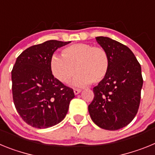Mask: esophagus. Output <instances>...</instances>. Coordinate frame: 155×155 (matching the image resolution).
Instances as JSON below:
<instances>
[{"label": "esophagus", "mask_w": 155, "mask_h": 155, "mask_svg": "<svg viewBox=\"0 0 155 155\" xmlns=\"http://www.w3.org/2000/svg\"><path fill=\"white\" fill-rule=\"evenodd\" d=\"M81 91V90L80 89H77V88H75L74 90V94H78Z\"/></svg>", "instance_id": "34e87169"}]
</instances>
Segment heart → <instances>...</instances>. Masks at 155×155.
<instances>
[{"label":"heart","instance_id":"1","mask_svg":"<svg viewBox=\"0 0 155 155\" xmlns=\"http://www.w3.org/2000/svg\"><path fill=\"white\" fill-rule=\"evenodd\" d=\"M62 56L53 55L50 59V69L56 78L68 83L74 76L73 84L84 87L98 84L107 75L109 58L103 48L87 43H77L64 48Z\"/></svg>","mask_w":155,"mask_h":155}]
</instances>
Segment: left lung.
I'll list each match as a JSON object with an SVG mask.
<instances>
[{
	"instance_id": "8db88e82",
	"label": "left lung",
	"mask_w": 155,
	"mask_h": 155,
	"mask_svg": "<svg viewBox=\"0 0 155 155\" xmlns=\"http://www.w3.org/2000/svg\"><path fill=\"white\" fill-rule=\"evenodd\" d=\"M95 39L107 52L109 68L93 88L94 96L88 112L98 127L116 130L128 125L137 113L143 86L141 67L127 46L109 37Z\"/></svg>"
}]
</instances>
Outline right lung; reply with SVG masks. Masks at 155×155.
Returning <instances> with one entry per match:
<instances>
[{
  "mask_svg": "<svg viewBox=\"0 0 155 155\" xmlns=\"http://www.w3.org/2000/svg\"><path fill=\"white\" fill-rule=\"evenodd\" d=\"M70 42L46 41L28 47L16 60L12 71L14 104L22 120L31 127H53L68 113L74 93L54 78L50 59L58 48Z\"/></svg>",
  "mask_w": 155,
  "mask_h": 155,
  "instance_id": "1",
  "label": "right lung"
}]
</instances>
